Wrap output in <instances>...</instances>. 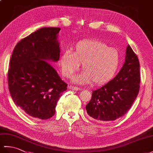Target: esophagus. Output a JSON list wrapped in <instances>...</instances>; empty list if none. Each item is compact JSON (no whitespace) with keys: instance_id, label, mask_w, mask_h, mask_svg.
<instances>
[{"instance_id":"obj_1","label":"esophagus","mask_w":153,"mask_h":153,"mask_svg":"<svg viewBox=\"0 0 153 153\" xmlns=\"http://www.w3.org/2000/svg\"><path fill=\"white\" fill-rule=\"evenodd\" d=\"M68 88H69L71 90H73V91H79V90H80V88H79V87H75V86H73V85L68 86Z\"/></svg>"}]
</instances>
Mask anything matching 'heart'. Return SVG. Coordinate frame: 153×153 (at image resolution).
Segmentation results:
<instances>
[{
	"mask_svg": "<svg viewBox=\"0 0 153 153\" xmlns=\"http://www.w3.org/2000/svg\"><path fill=\"white\" fill-rule=\"evenodd\" d=\"M120 56L118 51L108 47L104 42L95 39L80 41L74 51H67L62 55L60 63L65 77H70L83 64V72L74 77L78 83L102 85L111 80L118 70Z\"/></svg>",
	"mask_w": 153,
	"mask_h": 153,
	"instance_id": "1",
	"label": "heart"
}]
</instances>
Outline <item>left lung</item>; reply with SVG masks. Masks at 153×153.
Segmentation results:
<instances>
[{
    "mask_svg": "<svg viewBox=\"0 0 153 153\" xmlns=\"http://www.w3.org/2000/svg\"><path fill=\"white\" fill-rule=\"evenodd\" d=\"M139 68L138 57L128 45L125 62L119 73L92 91L91 99L86 105L89 116L100 122L114 121L124 116L139 93Z\"/></svg>",
    "mask_w": 153,
    "mask_h": 153,
    "instance_id": "obj_1",
    "label": "left lung"
}]
</instances>
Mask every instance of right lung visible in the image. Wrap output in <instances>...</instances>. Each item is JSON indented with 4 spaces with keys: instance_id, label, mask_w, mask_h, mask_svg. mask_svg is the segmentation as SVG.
<instances>
[{
    "instance_id": "right-lung-1",
    "label": "right lung",
    "mask_w": 153,
    "mask_h": 153,
    "mask_svg": "<svg viewBox=\"0 0 153 153\" xmlns=\"http://www.w3.org/2000/svg\"><path fill=\"white\" fill-rule=\"evenodd\" d=\"M59 27H43L19 41L10 61L8 83L13 101L27 115L47 120L55 114L68 85L45 60L60 58Z\"/></svg>"
}]
</instances>
